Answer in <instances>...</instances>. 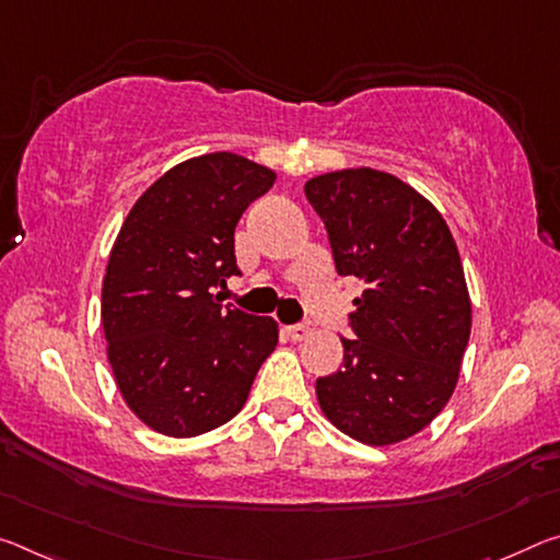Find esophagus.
I'll list each match as a JSON object with an SVG mask.
<instances>
[{
    "label": "esophagus",
    "instance_id": "obj_1",
    "mask_svg": "<svg viewBox=\"0 0 560 560\" xmlns=\"http://www.w3.org/2000/svg\"><path fill=\"white\" fill-rule=\"evenodd\" d=\"M287 334H289L294 341H304V339H308V336H312V324H306V322L294 324V326L287 328Z\"/></svg>",
    "mask_w": 560,
    "mask_h": 560
}]
</instances>
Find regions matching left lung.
Returning a JSON list of instances; mask_svg holds the SVG:
<instances>
[{"label":"left lung","mask_w":560,"mask_h":560,"mask_svg":"<svg viewBox=\"0 0 560 560\" xmlns=\"http://www.w3.org/2000/svg\"><path fill=\"white\" fill-rule=\"evenodd\" d=\"M336 271L366 289L341 339L343 369L316 381L346 436L392 446L425 429L454 394L471 336V299L446 221L394 174L343 168L308 179Z\"/></svg>","instance_id":"8db88e82"}]
</instances>
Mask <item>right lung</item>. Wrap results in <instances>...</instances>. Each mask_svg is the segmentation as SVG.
Instances as JSON below:
<instances>
[{
	"label": "right lung",
	"instance_id": "add662e5",
	"mask_svg": "<svg viewBox=\"0 0 560 560\" xmlns=\"http://www.w3.org/2000/svg\"><path fill=\"white\" fill-rule=\"evenodd\" d=\"M277 174L217 152L186 159L141 194L112 246L102 326L124 401L164 436L191 439L242 411L279 324L221 306L236 277L234 229Z\"/></svg>",
	"mask_w": 560,
	"mask_h": 560
}]
</instances>
